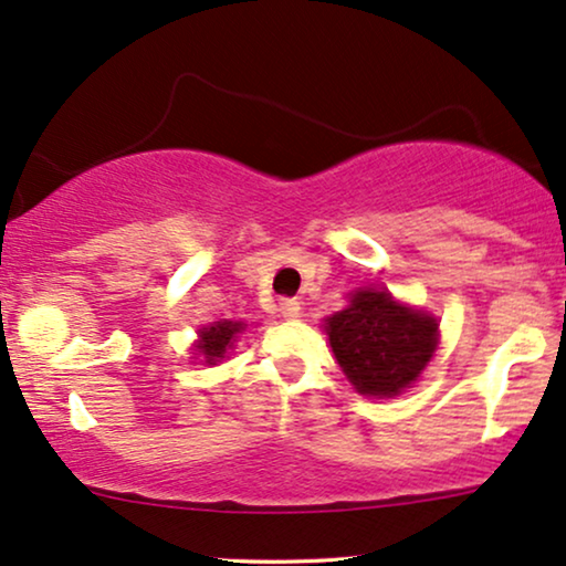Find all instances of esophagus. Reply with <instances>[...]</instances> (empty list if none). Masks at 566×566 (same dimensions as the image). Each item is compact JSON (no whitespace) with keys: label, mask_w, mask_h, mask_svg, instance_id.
<instances>
[{"label":"esophagus","mask_w":566,"mask_h":566,"mask_svg":"<svg viewBox=\"0 0 566 566\" xmlns=\"http://www.w3.org/2000/svg\"><path fill=\"white\" fill-rule=\"evenodd\" d=\"M279 313H282L284 318H297L300 316V303L295 297H282V300H279Z\"/></svg>","instance_id":"34e87169"}]
</instances>
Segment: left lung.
I'll return each mask as SVG.
<instances>
[{"instance_id":"obj_1","label":"left lung","mask_w":566,"mask_h":566,"mask_svg":"<svg viewBox=\"0 0 566 566\" xmlns=\"http://www.w3.org/2000/svg\"><path fill=\"white\" fill-rule=\"evenodd\" d=\"M436 318L378 290L357 292L326 326L336 363L349 384L370 397L399 395L418 381L436 349Z\"/></svg>"}]
</instances>
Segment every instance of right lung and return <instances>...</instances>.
<instances>
[{"label":"right lung","mask_w":566,"mask_h":566,"mask_svg":"<svg viewBox=\"0 0 566 566\" xmlns=\"http://www.w3.org/2000/svg\"><path fill=\"white\" fill-rule=\"evenodd\" d=\"M242 328H245V326L234 324V321H219V324L203 328V332H200L198 353L206 357V363L217 366L219 357H224L227 347H232L234 334H240Z\"/></svg>","instance_id":"1"}]
</instances>
